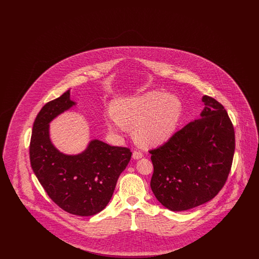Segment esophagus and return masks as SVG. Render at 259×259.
Listing matches in <instances>:
<instances>
[{
	"label": "esophagus",
	"instance_id": "esophagus-1",
	"mask_svg": "<svg viewBox=\"0 0 259 259\" xmlns=\"http://www.w3.org/2000/svg\"><path fill=\"white\" fill-rule=\"evenodd\" d=\"M144 156V154H143V152L141 151V150H134L133 151V158L134 159H140V158H142Z\"/></svg>",
	"mask_w": 259,
	"mask_h": 259
}]
</instances>
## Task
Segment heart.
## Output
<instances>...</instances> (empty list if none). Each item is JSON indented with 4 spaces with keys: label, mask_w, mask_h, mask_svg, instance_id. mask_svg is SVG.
Listing matches in <instances>:
<instances>
[{
    "label": "heart",
    "mask_w": 259,
    "mask_h": 259,
    "mask_svg": "<svg viewBox=\"0 0 259 259\" xmlns=\"http://www.w3.org/2000/svg\"><path fill=\"white\" fill-rule=\"evenodd\" d=\"M114 112H108L105 121L112 132H124L134 126L136 140L143 145H159L176 130L182 114L181 101L161 91L122 99Z\"/></svg>",
    "instance_id": "1"
}]
</instances>
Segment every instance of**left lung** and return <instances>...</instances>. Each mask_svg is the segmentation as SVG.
Here are the masks:
<instances>
[{
	"label": "left lung",
	"mask_w": 259,
	"mask_h": 259,
	"mask_svg": "<svg viewBox=\"0 0 259 259\" xmlns=\"http://www.w3.org/2000/svg\"><path fill=\"white\" fill-rule=\"evenodd\" d=\"M201 118L185 125L159 148L150 149V187L167 209H192L215 197L225 185L235 151V132L228 113L209 96Z\"/></svg>",
	"instance_id": "1"
}]
</instances>
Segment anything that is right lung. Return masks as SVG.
<instances>
[{"mask_svg":"<svg viewBox=\"0 0 259 259\" xmlns=\"http://www.w3.org/2000/svg\"><path fill=\"white\" fill-rule=\"evenodd\" d=\"M73 105L68 90L41 108L33 124L30 162L38 182L57 206L72 214L90 217L110 202L132 152L130 148L111 147L98 140L91 141L77 155L58 151L50 142L49 124Z\"/></svg>","mask_w":259,"mask_h":259,"instance_id":"obj_1","label":"right lung"}]
</instances>
